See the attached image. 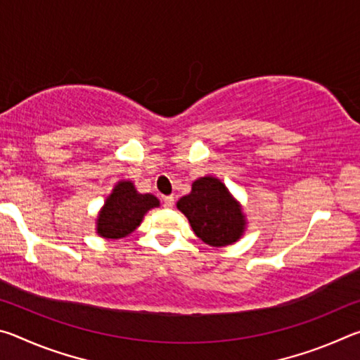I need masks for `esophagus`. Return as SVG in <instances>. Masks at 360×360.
<instances>
[{
    "label": "esophagus",
    "mask_w": 360,
    "mask_h": 360,
    "mask_svg": "<svg viewBox=\"0 0 360 360\" xmlns=\"http://www.w3.org/2000/svg\"><path fill=\"white\" fill-rule=\"evenodd\" d=\"M173 205H174L173 195H167V197H163V206H165V208H173Z\"/></svg>",
    "instance_id": "esophagus-1"
}]
</instances>
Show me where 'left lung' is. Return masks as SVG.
<instances>
[{"label": "left lung", "mask_w": 360, "mask_h": 360, "mask_svg": "<svg viewBox=\"0 0 360 360\" xmlns=\"http://www.w3.org/2000/svg\"><path fill=\"white\" fill-rule=\"evenodd\" d=\"M192 230L210 246H227L240 238L245 229V216L240 205L216 178H200L192 184V192L178 202Z\"/></svg>", "instance_id": "left-lung-1"}]
</instances>
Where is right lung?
Instances as JSON below:
<instances>
[{
  "mask_svg": "<svg viewBox=\"0 0 360 360\" xmlns=\"http://www.w3.org/2000/svg\"><path fill=\"white\" fill-rule=\"evenodd\" d=\"M158 206V200L150 193H138L131 182L122 181L114 187L98 216V233L103 238H124L135 230L143 216Z\"/></svg>",
  "mask_w": 360,
  "mask_h": 360,
  "instance_id": "right-lung-1",
  "label": "right lung"
}]
</instances>
